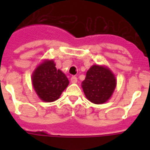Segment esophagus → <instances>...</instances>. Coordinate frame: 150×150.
<instances>
[{
  "label": "esophagus",
  "mask_w": 150,
  "mask_h": 150,
  "mask_svg": "<svg viewBox=\"0 0 150 150\" xmlns=\"http://www.w3.org/2000/svg\"><path fill=\"white\" fill-rule=\"evenodd\" d=\"M78 81L77 77H75V76H72V77L71 78V82H72V83H76Z\"/></svg>",
  "instance_id": "1"
}]
</instances>
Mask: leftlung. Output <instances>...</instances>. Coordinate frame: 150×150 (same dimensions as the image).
<instances>
[{"label": "left lung", "mask_w": 150, "mask_h": 150, "mask_svg": "<svg viewBox=\"0 0 150 150\" xmlns=\"http://www.w3.org/2000/svg\"><path fill=\"white\" fill-rule=\"evenodd\" d=\"M116 79L109 68L105 66L93 65L86 72L82 82L86 98L95 104L107 102L116 87Z\"/></svg>", "instance_id": "8db88e82"}]
</instances>
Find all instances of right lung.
<instances>
[{
	"mask_svg": "<svg viewBox=\"0 0 150 150\" xmlns=\"http://www.w3.org/2000/svg\"><path fill=\"white\" fill-rule=\"evenodd\" d=\"M53 60H47L35 69L32 75L33 86L38 96L44 102H53L60 97L69 81Z\"/></svg>",
	"mask_w": 150,
	"mask_h": 150,
	"instance_id": "1",
	"label": "right lung"
}]
</instances>
